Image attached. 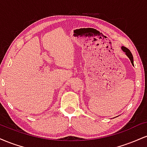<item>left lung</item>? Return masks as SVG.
Wrapping results in <instances>:
<instances>
[{
  "label": "left lung",
  "mask_w": 147,
  "mask_h": 147,
  "mask_svg": "<svg viewBox=\"0 0 147 147\" xmlns=\"http://www.w3.org/2000/svg\"><path fill=\"white\" fill-rule=\"evenodd\" d=\"M122 48L123 52H125L126 56L129 57L130 61H131V63H132V65H134V64H133V57L132 54H131V51H130L129 49L126 48V47H124V46H122V48Z\"/></svg>",
  "instance_id": "obj_1"
}]
</instances>
